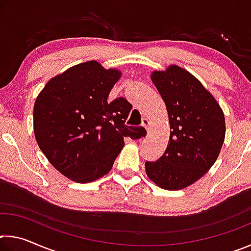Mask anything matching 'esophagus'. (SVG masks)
<instances>
[{
    "label": "esophagus",
    "mask_w": 251,
    "mask_h": 251,
    "mask_svg": "<svg viewBox=\"0 0 251 251\" xmlns=\"http://www.w3.org/2000/svg\"><path fill=\"white\" fill-rule=\"evenodd\" d=\"M142 126H143V127H145L146 130L148 131V130H150V127H151V122L148 121L147 118H144L143 122H142Z\"/></svg>",
    "instance_id": "esophagus-1"
}]
</instances>
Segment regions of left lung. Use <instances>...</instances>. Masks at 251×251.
Here are the masks:
<instances>
[{"label": "left lung", "instance_id": "obj_1", "mask_svg": "<svg viewBox=\"0 0 251 251\" xmlns=\"http://www.w3.org/2000/svg\"><path fill=\"white\" fill-rule=\"evenodd\" d=\"M151 80L166 104L172 131L163 156L145 163L146 174L161 188L179 190L217 160L226 133L225 116L215 97L179 66L152 72Z\"/></svg>", "mask_w": 251, "mask_h": 251}]
</instances>
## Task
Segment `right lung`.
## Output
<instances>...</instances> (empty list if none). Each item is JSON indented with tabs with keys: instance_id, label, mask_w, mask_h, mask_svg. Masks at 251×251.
<instances>
[{
	"instance_id": "1",
	"label": "right lung",
	"mask_w": 251,
	"mask_h": 251,
	"mask_svg": "<svg viewBox=\"0 0 251 251\" xmlns=\"http://www.w3.org/2000/svg\"><path fill=\"white\" fill-rule=\"evenodd\" d=\"M122 73L88 61L50 79L33 110L34 135L57 171L76 182L106 175L124 147V138L146 135L144 127L125 125L131 105L108 95Z\"/></svg>"
}]
</instances>
